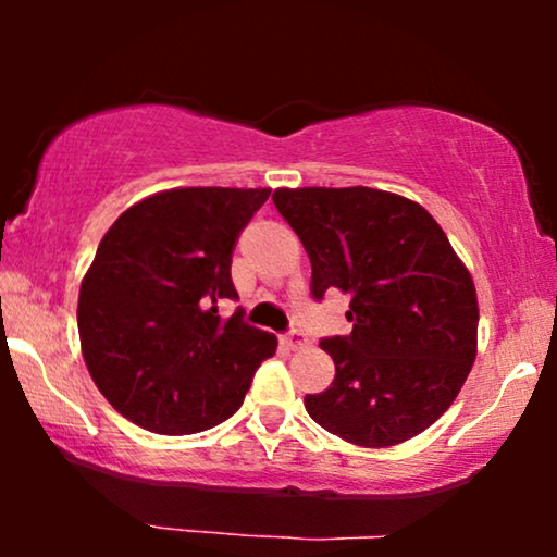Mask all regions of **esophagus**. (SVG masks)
<instances>
[{"label": "esophagus", "instance_id": "obj_1", "mask_svg": "<svg viewBox=\"0 0 557 557\" xmlns=\"http://www.w3.org/2000/svg\"><path fill=\"white\" fill-rule=\"evenodd\" d=\"M284 342L292 349H301V347H307V334H304L301 330H292V332H286L284 334Z\"/></svg>", "mask_w": 557, "mask_h": 557}]
</instances>
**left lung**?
<instances>
[{
    "mask_svg": "<svg viewBox=\"0 0 557 557\" xmlns=\"http://www.w3.org/2000/svg\"><path fill=\"white\" fill-rule=\"evenodd\" d=\"M273 205L311 261V296L349 299L347 337L319 345L334 380L304 406L364 448L403 444L446 413L476 357L479 307L467 265L408 197L372 187H281Z\"/></svg>",
    "mask_w": 557,
    "mask_h": 557,
    "instance_id": "left-lung-1",
    "label": "left lung"
}]
</instances>
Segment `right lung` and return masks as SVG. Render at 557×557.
Wrapping results in <instances>:
<instances>
[{
	"label": "right lung",
	"mask_w": 557,
	"mask_h": 557,
	"mask_svg": "<svg viewBox=\"0 0 557 557\" xmlns=\"http://www.w3.org/2000/svg\"><path fill=\"white\" fill-rule=\"evenodd\" d=\"M271 189H166L121 212L81 284L83 360L103 398L141 429L185 436L243 406L276 334L223 319L231 263Z\"/></svg>",
	"instance_id": "obj_1"
}]
</instances>
